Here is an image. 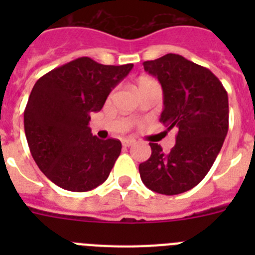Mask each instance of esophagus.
Wrapping results in <instances>:
<instances>
[{
	"instance_id": "34e87169",
	"label": "esophagus",
	"mask_w": 255,
	"mask_h": 255,
	"mask_svg": "<svg viewBox=\"0 0 255 255\" xmlns=\"http://www.w3.org/2000/svg\"><path fill=\"white\" fill-rule=\"evenodd\" d=\"M134 143H135L134 139H124V140H123L124 147H130V145H132Z\"/></svg>"
}]
</instances>
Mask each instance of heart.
Here are the masks:
<instances>
[{"label":"heart","instance_id":"1","mask_svg":"<svg viewBox=\"0 0 255 255\" xmlns=\"http://www.w3.org/2000/svg\"><path fill=\"white\" fill-rule=\"evenodd\" d=\"M136 87H138V92H139V91H143V89H145V88L158 87V84H157V82H155V80H153V79L147 78V76H143V78H140L138 80V84H136Z\"/></svg>","mask_w":255,"mask_h":255}]
</instances>
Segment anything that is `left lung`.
I'll return each mask as SVG.
<instances>
[{"label": "left lung", "instance_id": "obj_1", "mask_svg": "<svg viewBox=\"0 0 255 255\" xmlns=\"http://www.w3.org/2000/svg\"><path fill=\"white\" fill-rule=\"evenodd\" d=\"M163 91L161 121L177 131L170 153L149 143L152 154L139 164L141 181L164 195L185 193L204 179L229 130V98L217 76L180 55L167 53L143 62Z\"/></svg>", "mask_w": 255, "mask_h": 255}]
</instances>
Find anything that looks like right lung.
Masks as SVG:
<instances>
[{
  "label": "right lung",
  "mask_w": 255,
  "mask_h": 255,
  "mask_svg": "<svg viewBox=\"0 0 255 255\" xmlns=\"http://www.w3.org/2000/svg\"><path fill=\"white\" fill-rule=\"evenodd\" d=\"M132 66L80 57L38 79L24 111V129L35 163L53 184L82 193L107 180L121 141L93 136L88 124Z\"/></svg>",
  "instance_id": "add662e5"
}]
</instances>
